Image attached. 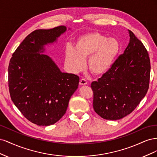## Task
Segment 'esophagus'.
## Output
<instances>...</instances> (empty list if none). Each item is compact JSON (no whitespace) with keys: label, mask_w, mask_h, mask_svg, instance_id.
I'll return each mask as SVG.
<instances>
[{"label":"esophagus","mask_w":157,"mask_h":157,"mask_svg":"<svg viewBox=\"0 0 157 157\" xmlns=\"http://www.w3.org/2000/svg\"><path fill=\"white\" fill-rule=\"evenodd\" d=\"M79 84L80 85V86H84V85L87 84V81L85 79H81L80 80Z\"/></svg>","instance_id":"obj_1"}]
</instances>
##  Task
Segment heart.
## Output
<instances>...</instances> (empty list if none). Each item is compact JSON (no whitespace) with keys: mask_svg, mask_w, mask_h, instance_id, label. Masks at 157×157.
Here are the masks:
<instances>
[{"mask_svg":"<svg viewBox=\"0 0 157 157\" xmlns=\"http://www.w3.org/2000/svg\"><path fill=\"white\" fill-rule=\"evenodd\" d=\"M121 46L114 38H108L99 32H92L79 36L74 49L69 46L65 50V63L71 73H77L84 68L94 76L101 77L111 69L119 53Z\"/></svg>","mask_w":157,"mask_h":157,"instance_id":"heart-1","label":"heart"}]
</instances>
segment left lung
<instances>
[{
  "instance_id": "8db88e82",
  "label": "left lung",
  "mask_w": 157,
  "mask_h": 157,
  "mask_svg": "<svg viewBox=\"0 0 157 157\" xmlns=\"http://www.w3.org/2000/svg\"><path fill=\"white\" fill-rule=\"evenodd\" d=\"M124 53L111 69L94 81L93 107L106 120H119L139 105L149 89L151 65L148 52L131 31Z\"/></svg>"
}]
</instances>
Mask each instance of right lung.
I'll return each instance as SVG.
<instances>
[{"label":"right lung","instance_id":"right-lung-1","mask_svg":"<svg viewBox=\"0 0 157 157\" xmlns=\"http://www.w3.org/2000/svg\"><path fill=\"white\" fill-rule=\"evenodd\" d=\"M65 26L35 30L23 40L8 67V85L14 105L27 120L39 126L55 124L67 111L78 88L79 77L62 73L46 46L54 44L67 30Z\"/></svg>","mask_w":157,"mask_h":157}]
</instances>
